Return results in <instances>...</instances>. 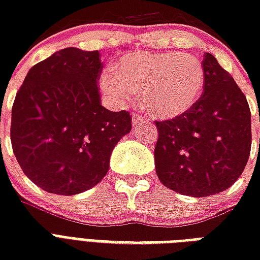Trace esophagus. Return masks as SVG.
Segmentation results:
<instances>
[{
  "instance_id": "1",
  "label": "esophagus",
  "mask_w": 260,
  "mask_h": 260,
  "mask_svg": "<svg viewBox=\"0 0 260 260\" xmlns=\"http://www.w3.org/2000/svg\"><path fill=\"white\" fill-rule=\"evenodd\" d=\"M143 120H144V117H142L140 114H134V116H132V124H134V125H139Z\"/></svg>"
}]
</instances>
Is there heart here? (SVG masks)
<instances>
[{"mask_svg": "<svg viewBox=\"0 0 260 260\" xmlns=\"http://www.w3.org/2000/svg\"><path fill=\"white\" fill-rule=\"evenodd\" d=\"M204 64L193 55L138 51L124 55L100 78L101 89L114 104H125L135 93L144 109L170 120L187 113L205 86Z\"/></svg>", "mask_w": 260, "mask_h": 260, "instance_id": "heart-1", "label": "heart"}]
</instances>
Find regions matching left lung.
<instances>
[{"mask_svg": "<svg viewBox=\"0 0 260 260\" xmlns=\"http://www.w3.org/2000/svg\"><path fill=\"white\" fill-rule=\"evenodd\" d=\"M206 78L196 105L177 118L155 121V169L169 189L190 197L221 193L242 175L251 152L246 95L213 55H204Z\"/></svg>", "mask_w": 260, "mask_h": 260, "instance_id": "8db88e82", "label": "left lung"}]
</instances>
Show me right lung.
I'll use <instances>...</instances> for the list:
<instances>
[{
  "label": "right lung",
  "mask_w": 260,
  "mask_h": 260,
  "mask_svg": "<svg viewBox=\"0 0 260 260\" xmlns=\"http://www.w3.org/2000/svg\"><path fill=\"white\" fill-rule=\"evenodd\" d=\"M98 51L69 47L35 64L16 94L10 140L26 177L48 193L74 196L109 170L110 154L132 128L126 110L101 105Z\"/></svg>",
  "instance_id": "1"
}]
</instances>
